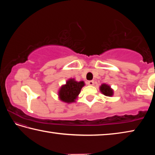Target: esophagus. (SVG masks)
<instances>
[{
  "label": "esophagus",
  "mask_w": 155,
  "mask_h": 155,
  "mask_svg": "<svg viewBox=\"0 0 155 155\" xmlns=\"http://www.w3.org/2000/svg\"><path fill=\"white\" fill-rule=\"evenodd\" d=\"M87 84L89 85H94V82L93 81H87Z\"/></svg>",
  "instance_id": "34e87169"
}]
</instances>
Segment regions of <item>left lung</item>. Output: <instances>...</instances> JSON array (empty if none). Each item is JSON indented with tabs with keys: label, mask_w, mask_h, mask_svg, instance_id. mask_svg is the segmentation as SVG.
I'll return each instance as SVG.
<instances>
[{
	"label": "left lung",
	"mask_w": 155,
	"mask_h": 155,
	"mask_svg": "<svg viewBox=\"0 0 155 155\" xmlns=\"http://www.w3.org/2000/svg\"><path fill=\"white\" fill-rule=\"evenodd\" d=\"M100 91L101 92L104 94V96L111 97L114 96V90L111 87V86L108 84L103 83L102 85L100 86Z\"/></svg>",
	"instance_id": "1"
}]
</instances>
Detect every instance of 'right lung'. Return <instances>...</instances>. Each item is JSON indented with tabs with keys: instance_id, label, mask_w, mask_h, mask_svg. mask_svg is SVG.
I'll use <instances>...</instances> for the list:
<instances>
[{
	"instance_id": "right-lung-1",
	"label": "right lung",
	"mask_w": 155,
	"mask_h": 155,
	"mask_svg": "<svg viewBox=\"0 0 155 155\" xmlns=\"http://www.w3.org/2000/svg\"><path fill=\"white\" fill-rule=\"evenodd\" d=\"M85 86L84 81H77L74 78H69L64 85H62L58 91V97L60 101L65 103L76 102L81 89Z\"/></svg>"
}]
</instances>
